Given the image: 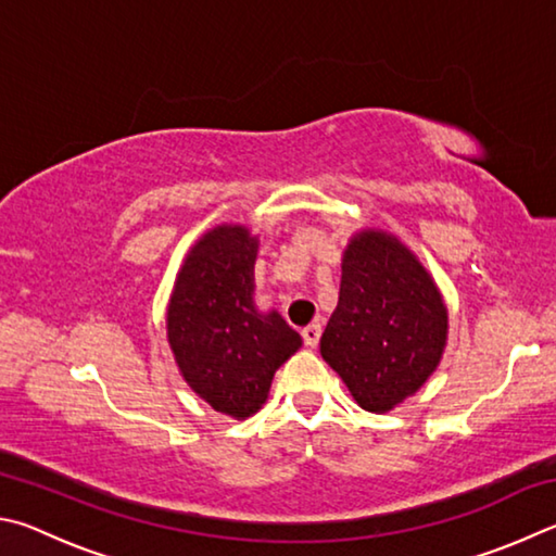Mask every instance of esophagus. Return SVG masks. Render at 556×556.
I'll return each mask as SVG.
<instances>
[{"instance_id": "34e87169", "label": "esophagus", "mask_w": 556, "mask_h": 556, "mask_svg": "<svg viewBox=\"0 0 556 556\" xmlns=\"http://www.w3.org/2000/svg\"><path fill=\"white\" fill-rule=\"evenodd\" d=\"M319 337H323V327L319 325H309L303 329V339L309 349H315L319 344Z\"/></svg>"}]
</instances>
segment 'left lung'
<instances>
[{
	"instance_id": "1",
	"label": "left lung",
	"mask_w": 556,
	"mask_h": 556,
	"mask_svg": "<svg viewBox=\"0 0 556 556\" xmlns=\"http://www.w3.org/2000/svg\"><path fill=\"white\" fill-rule=\"evenodd\" d=\"M446 334L450 313L420 258L391 231H356L319 354L358 407L383 415L420 391L442 362Z\"/></svg>"
}]
</instances>
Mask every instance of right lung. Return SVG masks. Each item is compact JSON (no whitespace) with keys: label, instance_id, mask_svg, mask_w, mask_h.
Listing matches in <instances>:
<instances>
[{"label":"right lung","instance_id":"1","mask_svg":"<svg viewBox=\"0 0 556 556\" xmlns=\"http://www.w3.org/2000/svg\"><path fill=\"white\" fill-rule=\"evenodd\" d=\"M258 237L217 224L192 243L175 276L165 332L182 381L222 415L247 420L268 401L273 376L303 339L278 309L256 307Z\"/></svg>","mask_w":556,"mask_h":556}]
</instances>
